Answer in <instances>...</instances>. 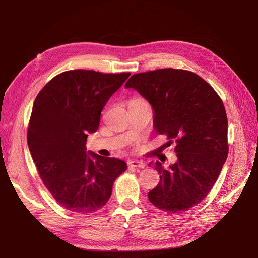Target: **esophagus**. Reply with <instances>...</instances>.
<instances>
[{
	"mask_svg": "<svg viewBox=\"0 0 258 258\" xmlns=\"http://www.w3.org/2000/svg\"><path fill=\"white\" fill-rule=\"evenodd\" d=\"M128 166L129 167H134V168H144L145 165L140 160H129L128 161Z\"/></svg>",
	"mask_w": 258,
	"mask_h": 258,
	"instance_id": "obj_1",
	"label": "esophagus"
}]
</instances>
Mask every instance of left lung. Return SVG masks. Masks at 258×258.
Masks as SVG:
<instances>
[{
  "label": "left lung",
  "instance_id": "8db88e82",
  "mask_svg": "<svg viewBox=\"0 0 258 258\" xmlns=\"http://www.w3.org/2000/svg\"><path fill=\"white\" fill-rule=\"evenodd\" d=\"M135 88L154 108L158 134L175 142L177 161L165 169L156 162L160 182L148 199L161 211L181 213L212 189L228 155L227 115L217 92L196 73L159 69L132 75Z\"/></svg>",
  "mask_w": 258,
  "mask_h": 258
}]
</instances>
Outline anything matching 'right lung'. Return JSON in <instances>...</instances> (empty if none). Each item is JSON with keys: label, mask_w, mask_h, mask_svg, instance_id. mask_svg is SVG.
Masks as SVG:
<instances>
[{"label": "right lung", "mask_w": 258, "mask_h": 258, "mask_svg": "<svg viewBox=\"0 0 258 258\" xmlns=\"http://www.w3.org/2000/svg\"><path fill=\"white\" fill-rule=\"evenodd\" d=\"M129 72L71 70L54 76L38 92L28 126V145L38 175L58 204L92 214L110 199L127 163L87 155L88 134L96 132L105 103Z\"/></svg>", "instance_id": "obj_1"}]
</instances>
